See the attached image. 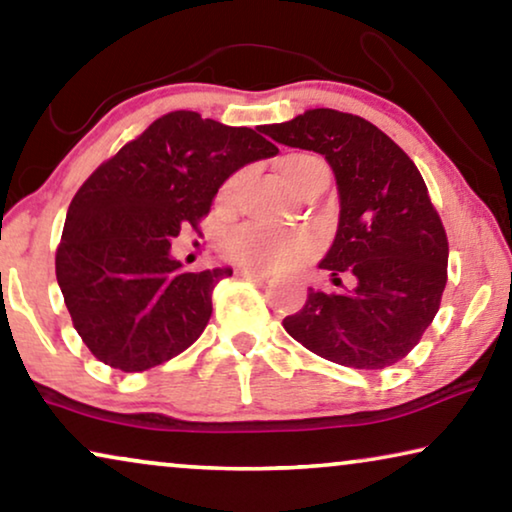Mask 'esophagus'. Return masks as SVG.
I'll list each match as a JSON object with an SVG mask.
<instances>
[{"mask_svg":"<svg viewBox=\"0 0 512 512\" xmlns=\"http://www.w3.org/2000/svg\"><path fill=\"white\" fill-rule=\"evenodd\" d=\"M236 273H239V276H243V278L259 280V283H266V280H269V273H266V271H257V269H248V266H243V269H239Z\"/></svg>","mask_w":512,"mask_h":512,"instance_id":"1","label":"esophagus"}]
</instances>
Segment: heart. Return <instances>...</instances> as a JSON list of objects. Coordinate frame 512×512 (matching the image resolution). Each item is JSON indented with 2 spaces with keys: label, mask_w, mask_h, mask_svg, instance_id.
<instances>
[{
  "label": "heart",
  "mask_w": 512,
  "mask_h": 512,
  "mask_svg": "<svg viewBox=\"0 0 512 512\" xmlns=\"http://www.w3.org/2000/svg\"><path fill=\"white\" fill-rule=\"evenodd\" d=\"M280 174L294 192H301L318 178L329 176L327 164L311 153H290L280 160ZM243 181L241 171H236L225 181L220 197L229 201ZM225 253L232 262L248 266V269H280L315 253V241L308 234H278L264 227H241L225 243Z\"/></svg>",
  "instance_id": "heart-1"
}]
</instances>
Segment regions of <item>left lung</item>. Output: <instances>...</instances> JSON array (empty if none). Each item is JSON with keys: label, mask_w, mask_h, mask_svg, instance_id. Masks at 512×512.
<instances>
[{"label": "left lung", "mask_w": 512, "mask_h": 512, "mask_svg": "<svg viewBox=\"0 0 512 512\" xmlns=\"http://www.w3.org/2000/svg\"><path fill=\"white\" fill-rule=\"evenodd\" d=\"M273 141L331 164L341 197L334 246L320 269L341 292H315L283 327L315 355L352 369H387L420 343L448 283V234L413 160L352 113L313 109L264 129Z\"/></svg>", "instance_id": "1"}]
</instances>
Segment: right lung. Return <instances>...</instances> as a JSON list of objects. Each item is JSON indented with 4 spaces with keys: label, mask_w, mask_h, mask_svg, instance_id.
I'll return each mask as SVG.
<instances>
[{
    "label": "right lung",
    "mask_w": 512,
    "mask_h": 512,
    "mask_svg": "<svg viewBox=\"0 0 512 512\" xmlns=\"http://www.w3.org/2000/svg\"><path fill=\"white\" fill-rule=\"evenodd\" d=\"M278 148L257 129L171 111L99 164L71 199L55 273L71 322L99 362L136 373L181 355L232 269L181 271L171 239L211 211L218 187Z\"/></svg>",
    "instance_id": "add662e5"
}]
</instances>
